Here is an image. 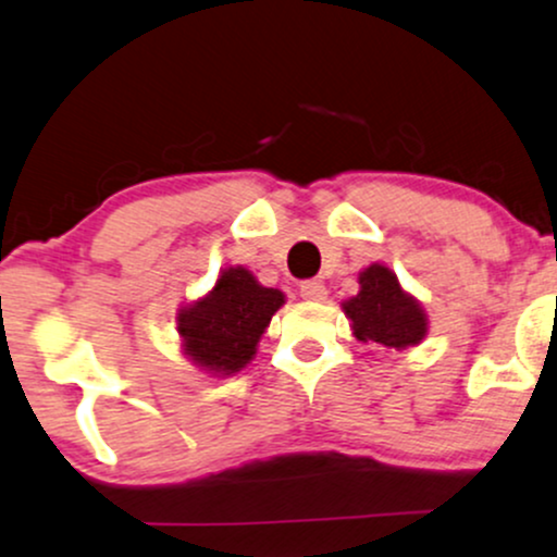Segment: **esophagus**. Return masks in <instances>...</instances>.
Returning a JSON list of instances; mask_svg holds the SVG:
<instances>
[{"label":"esophagus","instance_id":"1","mask_svg":"<svg viewBox=\"0 0 557 557\" xmlns=\"http://www.w3.org/2000/svg\"><path fill=\"white\" fill-rule=\"evenodd\" d=\"M298 293H301V298H307V301H325L327 288L320 283V280H304Z\"/></svg>","mask_w":557,"mask_h":557}]
</instances>
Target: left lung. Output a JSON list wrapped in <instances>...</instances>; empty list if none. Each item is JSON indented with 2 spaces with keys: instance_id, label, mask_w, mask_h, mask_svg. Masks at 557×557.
Wrapping results in <instances>:
<instances>
[{
  "instance_id": "obj_1",
  "label": "left lung",
  "mask_w": 557,
  "mask_h": 557,
  "mask_svg": "<svg viewBox=\"0 0 557 557\" xmlns=\"http://www.w3.org/2000/svg\"><path fill=\"white\" fill-rule=\"evenodd\" d=\"M344 311L362 344L401 351L418 346L428 333V317L418 298L409 296L383 264H370L359 272V293L344 301Z\"/></svg>"
}]
</instances>
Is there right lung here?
I'll list each match as a JSON object with an SVG mask.
<instances>
[{
	"label": "right lung",
	"instance_id": "right-lung-1",
	"mask_svg": "<svg viewBox=\"0 0 557 557\" xmlns=\"http://www.w3.org/2000/svg\"><path fill=\"white\" fill-rule=\"evenodd\" d=\"M285 304L283 290L264 288L246 267H227L216 285L180 309L182 351L211 375L240 372L253 359L272 314Z\"/></svg>",
	"mask_w": 557,
	"mask_h": 557
}]
</instances>
